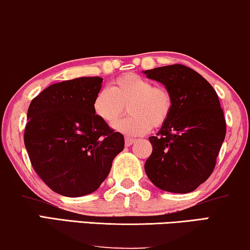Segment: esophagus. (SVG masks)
I'll return each instance as SVG.
<instances>
[{"mask_svg": "<svg viewBox=\"0 0 250 250\" xmlns=\"http://www.w3.org/2000/svg\"><path fill=\"white\" fill-rule=\"evenodd\" d=\"M134 142H135V139H131V137H126V139H125V146H131Z\"/></svg>", "mask_w": 250, "mask_h": 250, "instance_id": "1", "label": "esophagus"}]
</instances>
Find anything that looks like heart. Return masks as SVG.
<instances>
[{"instance_id": "b5f03b06", "label": "heart", "mask_w": 250, "mask_h": 250, "mask_svg": "<svg viewBox=\"0 0 250 250\" xmlns=\"http://www.w3.org/2000/svg\"><path fill=\"white\" fill-rule=\"evenodd\" d=\"M127 105L130 116L114 123L116 132L128 136L143 135L168 121L172 110V98L167 89L153 86L149 79L136 73L117 78L110 89H101L92 103L93 113L100 121L111 123Z\"/></svg>"}]
</instances>
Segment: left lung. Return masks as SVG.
<instances>
[{
    "mask_svg": "<svg viewBox=\"0 0 250 250\" xmlns=\"http://www.w3.org/2000/svg\"><path fill=\"white\" fill-rule=\"evenodd\" d=\"M172 98L170 117L157 136L144 169L154 186L187 194L211 176L226 137V119L213 86L196 71L175 64L143 72Z\"/></svg>",
    "mask_w": 250,
    "mask_h": 250,
    "instance_id": "8db88e82",
    "label": "left lung"
}]
</instances>
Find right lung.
<instances>
[{"instance_id":"obj_1","label":"right lung","mask_w":250,"mask_h":250,"mask_svg":"<svg viewBox=\"0 0 250 250\" xmlns=\"http://www.w3.org/2000/svg\"><path fill=\"white\" fill-rule=\"evenodd\" d=\"M103 80L82 77L55 83L29 106L24 129L29 159L46 185L63 196L98 189L124 149V136L93 113Z\"/></svg>"}]
</instances>
